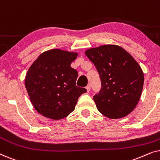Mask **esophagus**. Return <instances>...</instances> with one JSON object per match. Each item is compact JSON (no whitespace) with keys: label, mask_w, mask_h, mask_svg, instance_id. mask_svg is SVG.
I'll list each match as a JSON object with an SVG mask.
<instances>
[{"label":"esophagus","mask_w":160,"mask_h":160,"mask_svg":"<svg viewBox=\"0 0 160 160\" xmlns=\"http://www.w3.org/2000/svg\"><path fill=\"white\" fill-rule=\"evenodd\" d=\"M86 89H87V92H89V91H90V89H91V85L89 84L87 85V86L86 87Z\"/></svg>","instance_id":"esophagus-1"}]
</instances>
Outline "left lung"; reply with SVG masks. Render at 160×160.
<instances>
[{"label": "left lung", "mask_w": 160, "mask_h": 160, "mask_svg": "<svg viewBox=\"0 0 160 160\" xmlns=\"http://www.w3.org/2000/svg\"><path fill=\"white\" fill-rule=\"evenodd\" d=\"M99 73L101 89L94 95L98 110L111 119L122 118L134 110L143 90L141 68L123 48L103 45L85 52Z\"/></svg>", "instance_id": "1"}]
</instances>
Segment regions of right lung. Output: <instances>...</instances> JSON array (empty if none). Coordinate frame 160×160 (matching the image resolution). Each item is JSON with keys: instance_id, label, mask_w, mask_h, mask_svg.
<instances>
[{"instance_id": "add662e5", "label": "right lung", "mask_w": 160, "mask_h": 160, "mask_svg": "<svg viewBox=\"0 0 160 160\" xmlns=\"http://www.w3.org/2000/svg\"><path fill=\"white\" fill-rule=\"evenodd\" d=\"M75 52L52 49L43 52L28 70L25 87L30 101L41 114L52 119L66 117L74 111L87 89L76 85L78 72L71 64Z\"/></svg>"}]
</instances>
